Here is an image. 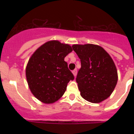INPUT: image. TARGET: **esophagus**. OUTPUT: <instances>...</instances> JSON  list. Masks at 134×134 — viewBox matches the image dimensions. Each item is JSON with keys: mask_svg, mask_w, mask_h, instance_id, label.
Returning <instances> with one entry per match:
<instances>
[{"mask_svg": "<svg viewBox=\"0 0 134 134\" xmlns=\"http://www.w3.org/2000/svg\"><path fill=\"white\" fill-rule=\"evenodd\" d=\"M72 73H73L74 76L76 77V74H77V69H75L74 70H73V71H72Z\"/></svg>", "mask_w": 134, "mask_h": 134, "instance_id": "34e87169", "label": "esophagus"}]
</instances>
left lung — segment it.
I'll list each match as a JSON object with an SVG mask.
<instances>
[{"label":"left lung","mask_w":134,"mask_h":134,"mask_svg":"<svg viewBox=\"0 0 134 134\" xmlns=\"http://www.w3.org/2000/svg\"><path fill=\"white\" fill-rule=\"evenodd\" d=\"M72 48L81 63L76 80L82 97L99 103L110 97L118 82V71L111 57L98 45L74 44Z\"/></svg>","instance_id":"left-lung-1"}]
</instances>
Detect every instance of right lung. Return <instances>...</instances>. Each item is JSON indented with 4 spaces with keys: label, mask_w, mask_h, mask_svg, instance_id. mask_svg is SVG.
<instances>
[{
    "label": "right lung",
    "mask_w": 134,
    "mask_h": 134,
    "mask_svg": "<svg viewBox=\"0 0 134 134\" xmlns=\"http://www.w3.org/2000/svg\"><path fill=\"white\" fill-rule=\"evenodd\" d=\"M71 46L57 40L47 42L30 57L26 75L32 94L45 104H52L64 94L69 81L74 79L65 58Z\"/></svg>",
    "instance_id": "obj_1"
}]
</instances>
